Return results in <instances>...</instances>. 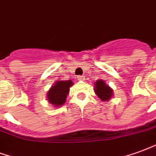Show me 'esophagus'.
<instances>
[{
	"label": "esophagus",
	"mask_w": 156,
	"mask_h": 156,
	"mask_svg": "<svg viewBox=\"0 0 156 156\" xmlns=\"http://www.w3.org/2000/svg\"><path fill=\"white\" fill-rule=\"evenodd\" d=\"M77 79H78V81H83L84 79H85V77L84 76H81V75H79L77 77Z\"/></svg>",
	"instance_id": "esophagus-1"
}]
</instances>
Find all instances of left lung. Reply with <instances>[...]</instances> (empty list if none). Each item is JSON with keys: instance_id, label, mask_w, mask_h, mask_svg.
I'll use <instances>...</instances> for the list:
<instances>
[{"instance_id": "1", "label": "left lung", "mask_w": 156, "mask_h": 156, "mask_svg": "<svg viewBox=\"0 0 156 156\" xmlns=\"http://www.w3.org/2000/svg\"><path fill=\"white\" fill-rule=\"evenodd\" d=\"M95 93L101 101H108L113 95V90L103 80H98L95 83Z\"/></svg>"}]
</instances>
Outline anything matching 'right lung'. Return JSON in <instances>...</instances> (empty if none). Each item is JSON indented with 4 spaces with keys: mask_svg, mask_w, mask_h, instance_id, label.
<instances>
[{
    "mask_svg": "<svg viewBox=\"0 0 156 156\" xmlns=\"http://www.w3.org/2000/svg\"><path fill=\"white\" fill-rule=\"evenodd\" d=\"M73 84V83L71 80L55 82L54 86H52L47 93V100L55 107L62 106L66 101L69 88Z\"/></svg>",
    "mask_w": 156,
    "mask_h": 156,
    "instance_id": "obj_1",
    "label": "right lung"
}]
</instances>
